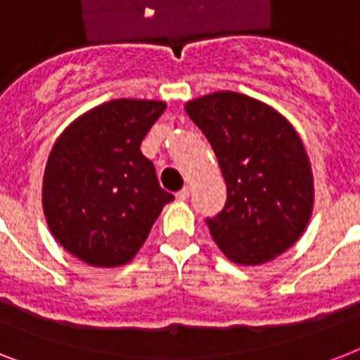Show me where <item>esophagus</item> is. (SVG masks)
I'll return each mask as SVG.
<instances>
[{
    "mask_svg": "<svg viewBox=\"0 0 360 360\" xmlns=\"http://www.w3.org/2000/svg\"><path fill=\"white\" fill-rule=\"evenodd\" d=\"M188 196H191V191H188V188H183V191H179L177 194H175V198H177L179 202H186Z\"/></svg>",
    "mask_w": 360,
    "mask_h": 360,
    "instance_id": "34e87169",
    "label": "esophagus"
}]
</instances>
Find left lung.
Returning a JSON list of instances; mask_svg holds the SVG:
<instances>
[{
    "label": "left lung",
    "mask_w": 360,
    "mask_h": 360,
    "mask_svg": "<svg viewBox=\"0 0 360 360\" xmlns=\"http://www.w3.org/2000/svg\"><path fill=\"white\" fill-rule=\"evenodd\" d=\"M224 175L228 200L207 226L228 259L262 265L304 233L314 207V175L293 124L269 104L236 91L188 101Z\"/></svg>",
    "instance_id": "left-lung-1"
}]
</instances>
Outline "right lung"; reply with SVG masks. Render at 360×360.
<instances>
[{
    "mask_svg": "<svg viewBox=\"0 0 360 360\" xmlns=\"http://www.w3.org/2000/svg\"><path fill=\"white\" fill-rule=\"evenodd\" d=\"M164 110L162 101L115 98L82 114L53 143L42 179L44 217L59 245L87 265L129 263L174 200L140 151Z\"/></svg>",
    "mask_w": 360,
    "mask_h": 360,
    "instance_id": "1",
    "label": "right lung"
}]
</instances>
